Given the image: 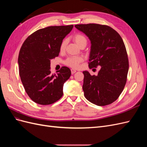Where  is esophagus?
Instances as JSON below:
<instances>
[{
    "label": "esophagus",
    "instance_id": "esophagus-1",
    "mask_svg": "<svg viewBox=\"0 0 147 147\" xmlns=\"http://www.w3.org/2000/svg\"><path fill=\"white\" fill-rule=\"evenodd\" d=\"M76 72H77L76 70H75V69H71V73H72V74H75Z\"/></svg>",
    "mask_w": 147,
    "mask_h": 147
}]
</instances>
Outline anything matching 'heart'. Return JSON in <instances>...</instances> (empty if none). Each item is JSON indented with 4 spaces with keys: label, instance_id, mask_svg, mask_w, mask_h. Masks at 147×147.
<instances>
[{
    "label": "heart",
    "instance_id": "heart-1",
    "mask_svg": "<svg viewBox=\"0 0 147 147\" xmlns=\"http://www.w3.org/2000/svg\"><path fill=\"white\" fill-rule=\"evenodd\" d=\"M73 40L74 42L76 43L77 45L80 47L83 45H86L87 40L86 37L84 36L83 35L81 34H76L73 36ZM67 45V40L65 39L63 40L62 42L61 43V45L59 47V50L61 52H63L66 47ZM83 61V58L80 56H71L67 58L65 61L64 64L72 68H77L80 65V63H81Z\"/></svg>",
    "mask_w": 147,
    "mask_h": 147
}]
</instances>
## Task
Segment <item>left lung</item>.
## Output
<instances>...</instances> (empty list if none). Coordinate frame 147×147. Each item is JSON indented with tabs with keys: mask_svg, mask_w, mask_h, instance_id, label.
I'll list each match as a JSON object with an SVG mask.
<instances>
[{
	"mask_svg": "<svg viewBox=\"0 0 147 147\" xmlns=\"http://www.w3.org/2000/svg\"><path fill=\"white\" fill-rule=\"evenodd\" d=\"M75 27L91 40L89 67L100 66L97 76L83 72L84 97L99 106L112 104L121 94L127 81L129 61L123 39L107 25L76 24Z\"/></svg>",
	"mask_w": 147,
	"mask_h": 147,
	"instance_id": "8db88e82",
	"label": "left lung"
}]
</instances>
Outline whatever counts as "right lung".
Segmentation results:
<instances>
[{
	"instance_id": "1",
	"label": "right lung",
	"mask_w": 147,
	"mask_h": 147,
	"mask_svg": "<svg viewBox=\"0 0 147 147\" xmlns=\"http://www.w3.org/2000/svg\"><path fill=\"white\" fill-rule=\"evenodd\" d=\"M73 25L49 26L35 31L25 40L18 56L19 72L30 98L40 105L55 103L63 95L64 83L71 75L67 67L51 75L50 60L59 56L63 40Z\"/></svg>"
}]
</instances>
